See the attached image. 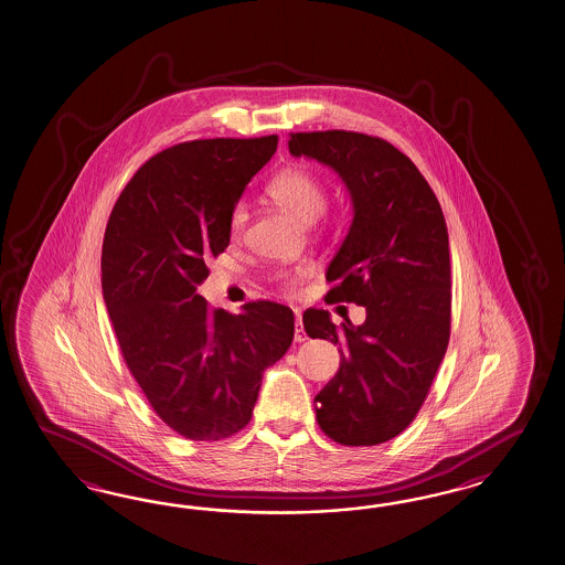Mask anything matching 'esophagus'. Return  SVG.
Listing matches in <instances>:
<instances>
[{
  "mask_svg": "<svg viewBox=\"0 0 565 565\" xmlns=\"http://www.w3.org/2000/svg\"><path fill=\"white\" fill-rule=\"evenodd\" d=\"M294 339H296L298 343H302V341L308 339L305 331V324H302V319H300V315H298V312H296V333H294Z\"/></svg>",
  "mask_w": 565,
  "mask_h": 565,
  "instance_id": "1",
  "label": "esophagus"
}]
</instances>
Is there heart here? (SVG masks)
I'll return each instance as SVG.
<instances>
[{
  "label": "heart",
  "instance_id": "1",
  "mask_svg": "<svg viewBox=\"0 0 565 565\" xmlns=\"http://www.w3.org/2000/svg\"><path fill=\"white\" fill-rule=\"evenodd\" d=\"M267 195L305 224L315 222L327 210V191H324L321 179L312 170L298 167V164L281 168L267 184ZM246 220H248V214H246L244 203H236L230 212L228 220L232 238L243 236ZM275 281L290 294L296 291V286H298V279L291 275H277Z\"/></svg>",
  "mask_w": 565,
  "mask_h": 565
}]
</instances>
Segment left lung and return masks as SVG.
<instances>
[{
	"instance_id": "1",
	"label": "left lung",
	"mask_w": 565,
	"mask_h": 565,
	"mask_svg": "<svg viewBox=\"0 0 565 565\" xmlns=\"http://www.w3.org/2000/svg\"><path fill=\"white\" fill-rule=\"evenodd\" d=\"M290 152L335 168L353 222L327 269L324 302L366 308L341 329L327 310L302 317L312 339L341 345L335 376L315 397L322 431L374 446L415 419L450 339V250L443 207L412 160L386 139L329 129L290 134Z\"/></svg>"
}]
</instances>
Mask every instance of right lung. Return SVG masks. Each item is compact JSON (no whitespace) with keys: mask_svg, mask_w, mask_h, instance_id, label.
<instances>
[{"mask_svg":"<svg viewBox=\"0 0 565 565\" xmlns=\"http://www.w3.org/2000/svg\"><path fill=\"white\" fill-rule=\"evenodd\" d=\"M277 136L195 139L152 156L125 184L103 241V296L122 360L179 436L217 443L253 417L265 367L291 345L294 312L271 300L230 315L198 286L230 244L244 186Z\"/></svg>","mask_w":565,"mask_h":565,"instance_id":"obj_1","label":"right lung"}]
</instances>
